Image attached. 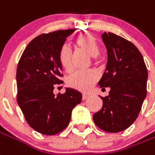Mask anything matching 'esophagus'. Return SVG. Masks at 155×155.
<instances>
[{"instance_id":"obj_1","label":"esophagus","mask_w":155,"mask_h":155,"mask_svg":"<svg viewBox=\"0 0 155 155\" xmlns=\"http://www.w3.org/2000/svg\"><path fill=\"white\" fill-rule=\"evenodd\" d=\"M88 97L89 96H87V95H83V96H82V100L85 101L86 99H88Z\"/></svg>"}]
</instances>
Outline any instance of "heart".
<instances>
[{"label":"heart","mask_w":155,"mask_h":155,"mask_svg":"<svg viewBox=\"0 0 155 155\" xmlns=\"http://www.w3.org/2000/svg\"><path fill=\"white\" fill-rule=\"evenodd\" d=\"M75 44L81 49L85 51L91 57H96L100 53L99 46L92 36L84 33L78 37ZM60 64L66 72L73 70V54L69 45L64 44L59 53ZM99 79L98 74L95 71H76L67 79V85L70 87L80 91L81 92H88L95 85Z\"/></svg>","instance_id":"heart-1"}]
</instances>
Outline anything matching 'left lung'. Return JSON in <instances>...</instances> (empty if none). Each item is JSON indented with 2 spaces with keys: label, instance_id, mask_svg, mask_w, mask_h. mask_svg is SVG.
I'll use <instances>...</instances> for the list:
<instances>
[{
  "label": "left lung",
  "instance_id": "left-lung-1",
  "mask_svg": "<svg viewBox=\"0 0 155 155\" xmlns=\"http://www.w3.org/2000/svg\"><path fill=\"white\" fill-rule=\"evenodd\" d=\"M107 51V69L98 85L110 87L100 111L93 115L96 126L107 133H118L138 117L147 95L148 70L143 55L130 41L112 32L101 35Z\"/></svg>",
  "mask_w": 155,
  "mask_h": 155
}]
</instances>
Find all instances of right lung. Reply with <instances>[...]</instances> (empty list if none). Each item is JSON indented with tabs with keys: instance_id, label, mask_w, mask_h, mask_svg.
I'll use <instances>...</instances> for the list:
<instances>
[{
	"instance_id": "right-lung-1",
	"label": "right lung",
	"mask_w": 155,
	"mask_h": 155,
	"mask_svg": "<svg viewBox=\"0 0 155 155\" xmlns=\"http://www.w3.org/2000/svg\"><path fill=\"white\" fill-rule=\"evenodd\" d=\"M74 29L42 33L30 42L17 69V101L29 126L40 134L54 135L70 123L73 108L82 95L74 89L55 96L64 81L59 59L60 48Z\"/></svg>"
}]
</instances>
